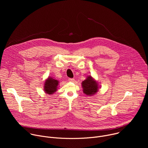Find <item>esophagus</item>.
I'll return each instance as SVG.
<instances>
[{
    "instance_id": "esophagus-1",
    "label": "esophagus",
    "mask_w": 148,
    "mask_h": 148,
    "mask_svg": "<svg viewBox=\"0 0 148 148\" xmlns=\"http://www.w3.org/2000/svg\"><path fill=\"white\" fill-rule=\"evenodd\" d=\"M69 81L70 82H74V78H69Z\"/></svg>"
}]
</instances>
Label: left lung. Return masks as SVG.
Masks as SVG:
<instances>
[{"mask_svg": "<svg viewBox=\"0 0 148 148\" xmlns=\"http://www.w3.org/2000/svg\"><path fill=\"white\" fill-rule=\"evenodd\" d=\"M82 86L83 88V92L87 95H91L95 94L98 91V84L92 79L91 76L82 82Z\"/></svg>", "mask_w": 148, "mask_h": 148, "instance_id": "obj_1", "label": "left lung"}]
</instances>
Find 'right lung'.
Returning <instances> with one entry per match:
<instances>
[{
  "label": "right lung",
  "instance_id": "obj_1",
  "mask_svg": "<svg viewBox=\"0 0 148 148\" xmlns=\"http://www.w3.org/2000/svg\"><path fill=\"white\" fill-rule=\"evenodd\" d=\"M58 81L52 78H49L45 82V90L47 94H53L57 90Z\"/></svg>",
  "mask_w": 148,
  "mask_h": 148
}]
</instances>
